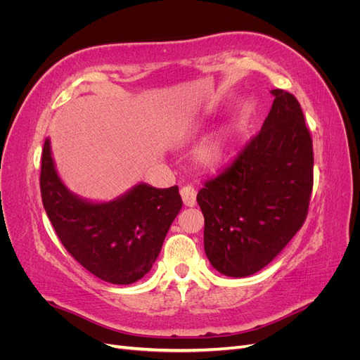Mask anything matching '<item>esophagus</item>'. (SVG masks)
Wrapping results in <instances>:
<instances>
[{
    "label": "esophagus",
    "instance_id": "34e87169",
    "mask_svg": "<svg viewBox=\"0 0 360 360\" xmlns=\"http://www.w3.org/2000/svg\"><path fill=\"white\" fill-rule=\"evenodd\" d=\"M180 195H181L184 205L193 207L195 202H197V191H195V188L191 186V184H186V186H183L180 189Z\"/></svg>",
    "mask_w": 360,
    "mask_h": 360
}]
</instances>
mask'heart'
<instances>
[{
	"instance_id": "obj_1",
	"label": "heart",
	"mask_w": 360,
	"mask_h": 360,
	"mask_svg": "<svg viewBox=\"0 0 360 360\" xmlns=\"http://www.w3.org/2000/svg\"><path fill=\"white\" fill-rule=\"evenodd\" d=\"M226 139L224 136H216L198 150L197 159L205 168H213L217 167L226 156Z\"/></svg>"
}]
</instances>
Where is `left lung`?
I'll return each instance as SVG.
<instances>
[{
  "label": "left lung",
  "instance_id": "left-lung-1",
  "mask_svg": "<svg viewBox=\"0 0 360 360\" xmlns=\"http://www.w3.org/2000/svg\"><path fill=\"white\" fill-rule=\"evenodd\" d=\"M259 132L197 195L204 214V249L221 274L243 278L266 267L308 216L314 150L299 101L271 90Z\"/></svg>",
  "mask_w": 360,
  "mask_h": 360
}]
</instances>
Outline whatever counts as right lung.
<instances>
[{"instance_id": "1", "label": "right lung", "mask_w": 360, "mask_h": 360, "mask_svg": "<svg viewBox=\"0 0 360 360\" xmlns=\"http://www.w3.org/2000/svg\"><path fill=\"white\" fill-rule=\"evenodd\" d=\"M40 192L60 242L78 263L106 282L127 285L148 274L181 209L179 188L138 184L112 202L72 195L57 176L49 141L41 151Z\"/></svg>"}]
</instances>
